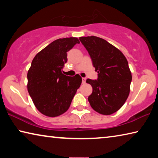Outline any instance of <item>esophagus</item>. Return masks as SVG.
Listing matches in <instances>:
<instances>
[{
	"instance_id": "obj_1",
	"label": "esophagus",
	"mask_w": 158,
	"mask_h": 158,
	"mask_svg": "<svg viewBox=\"0 0 158 158\" xmlns=\"http://www.w3.org/2000/svg\"><path fill=\"white\" fill-rule=\"evenodd\" d=\"M85 81H86V79H85V78H82V84H85Z\"/></svg>"
}]
</instances>
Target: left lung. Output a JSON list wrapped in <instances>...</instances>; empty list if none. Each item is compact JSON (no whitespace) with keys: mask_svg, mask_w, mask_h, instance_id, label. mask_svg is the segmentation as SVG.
Listing matches in <instances>:
<instances>
[{"mask_svg":"<svg viewBox=\"0 0 158 158\" xmlns=\"http://www.w3.org/2000/svg\"><path fill=\"white\" fill-rule=\"evenodd\" d=\"M79 40L98 73L97 80H86L93 88L88 98L90 105L99 114H114L122 107L130 93L132 74L126 58L118 49L100 37H81Z\"/></svg>","mask_w":158,"mask_h":158,"instance_id":"1","label":"left lung"}]
</instances>
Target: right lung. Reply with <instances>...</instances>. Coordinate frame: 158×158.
I'll use <instances>...</instances> for the list:
<instances>
[{
	"label": "right lung",
	"instance_id": "obj_1",
	"mask_svg": "<svg viewBox=\"0 0 158 158\" xmlns=\"http://www.w3.org/2000/svg\"><path fill=\"white\" fill-rule=\"evenodd\" d=\"M79 43L77 37L58 39L32 61L27 74L28 91L37 110L45 116L56 117L67 111L81 85L79 74L69 77L62 73L67 52Z\"/></svg>",
	"mask_w": 158,
	"mask_h": 158
}]
</instances>
